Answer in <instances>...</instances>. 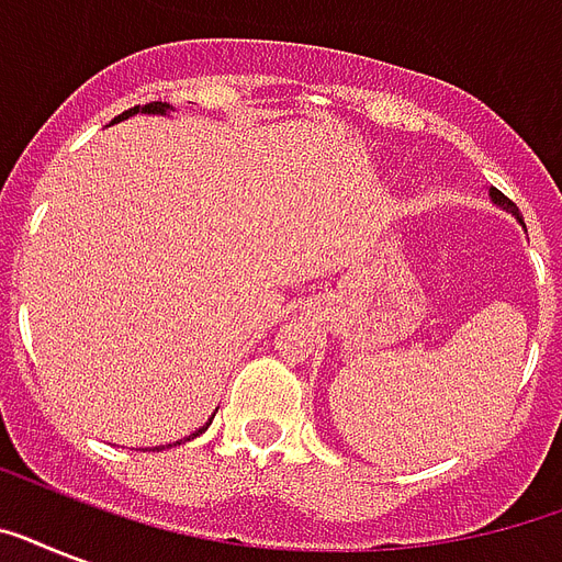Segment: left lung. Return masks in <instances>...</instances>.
<instances>
[{
    "label": "left lung",
    "mask_w": 562,
    "mask_h": 562,
    "mask_svg": "<svg viewBox=\"0 0 562 562\" xmlns=\"http://www.w3.org/2000/svg\"><path fill=\"white\" fill-rule=\"evenodd\" d=\"M490 198H493V203H498V206H502V210L514 212L516 218H519V224H522V215H519V210H516V203L510 201V198H505V194L498 192V189H490Z\"/></svg>",
    "instance_id": "left-lung-1"
}]
</instances>
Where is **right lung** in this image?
<instances>
[{"mask_svg": "<svg viewBox=\"0 0 562 562\" xmlns=\"http://www.w3.org/2000/svg\"><path fill=\"white\" fill-rule=\"evenodd\" d=\"M134 113H157V116H166V113H169V104H166V101H151V104H145V108H131V110H125L122 116L113 119V125H116V122H122V119L134 116ZM212 417H215V414H212ZM206 428H210V423H206V426L198 428V431H192V435H189V437H183V440H194V437L203 435ZM178 443H180V440H178ZM169 446H171V443H169Z\"/></svg>", "mask_w": 562, "mask_h": 562, "instance_id": "right-lung-1", "label": "right lung"}]
</instances>
